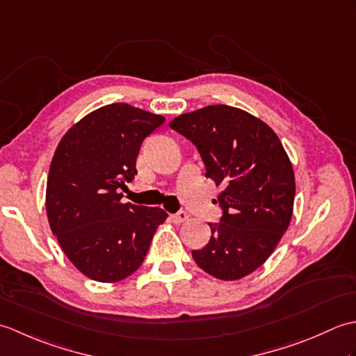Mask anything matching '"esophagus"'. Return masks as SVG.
I'll list each match as a JSON object with an SVG mask.
<instances>
[{"label":"esophagus","mask_w":356,"mask_h":356,"mask_svg":"<svg viewBox=\"0 0 356 356\" xmlns=\"http://www.w3.org/2000/svg\"><path fill=\"white\" fill-rule=\"evenodd\" d=\"M188 218V214L185 213V211H179L177 214H171L170 216V220L172 222V223H176V225H179V223H184L185 220Z\"/></svg>","instance_id":"1"}]
</instances>
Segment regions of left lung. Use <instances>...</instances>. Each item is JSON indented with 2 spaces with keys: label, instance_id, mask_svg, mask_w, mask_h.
I'll list each match as a JSON object with an SVG mask.
<instances>
[{
  "label": "left lung",
  "instance_id": "left-lung-1",
  "mask_svg": "<svg viewBox=\"0 0 356 356\" xmlns=\"http://www.w3.org/2000/svg\"><path fill=\"white\" fill-rule=\"evenodd\" d=\"M170 127L197 147L205 176L223 185L217 195L223 214L209 223L211 238L193 251L209 275L225 282L259 269L274 252L291 223L295 177L292 163L274 130L229 105L174 118Z\"/></svg>",
  "mask_w": 356,
  "mask_h": 356
}]
</instances>
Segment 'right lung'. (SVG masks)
Here are the masks:
<instances>
[{
	"mask_svg": "<svg viewBox=\"0 0 356 356\" xmlns=\"http://www.w3.org/2000/svg\"><path fill=\"white\" fill-rule=\"evenodd\" d=\"M165 122L161 115L110 104L74 124L58 143L45 191L50 229L74 268L101 283L138 270L159 225L161 208L122 203L138 170L143 139Z\"/></svg>",
	"mask_w": 356,
	"mask_h": 356,
	"instance_id": "1",
	"label": "right lung"
}]
</instances>
